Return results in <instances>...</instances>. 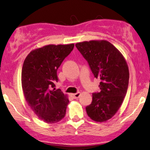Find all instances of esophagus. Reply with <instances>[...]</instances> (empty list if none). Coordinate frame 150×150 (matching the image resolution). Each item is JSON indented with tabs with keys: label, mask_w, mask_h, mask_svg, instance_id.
<instances>
[{
	"label": "esophagus",
	"mask_w": 150,
	"mask_h": 150,
	"mask_svg": "<svg viewBox=\"0 0 150 150\" xmlns=\"http://www.w3.org/2000/svg\"><path fill=\"white\" fill-rule=\"evenodd\" d=\"M80 95H81V93L80 92H77V93H75V94H73L72 96H73V98H75V99H76V98H78L79 97Z\"/></svg>",
	"instance_id": "obj_1"
}]
</instances>
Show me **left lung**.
<instances>
[{
  "mask_svg": "<svg viewBox=\"0 0 150 150\" xmlns=\"http://www.w3.org/2000/svg\"><path fill=\"white\" fill-rule=\"evenodd\" d=\"M76 47L88 62L95 78L100 79V92L93 93V100L86 106L88 116L103 122L115 115L126 95L129 71L121 53L105 40L83 42Z\"/></svg>",
  "mask_w": 150,
  "mask_h": 150,
  "instance_id": "1",
  "label": "left lung"
}]
</instances>
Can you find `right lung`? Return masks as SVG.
<instances>
[{
  "label": "right lung",
  "mask_w": 150,
  "mask_h": 150,
  "mask_svg": "<svg viewBox=\"0 0 150 150\" xmlns=\"http://www.w3.org/2000/svg\"><path fill=\"white\" fill-rule=\"evenodd\" d=\"M74 44L48 45L33 50L25 59L22 70V86L30 108L42 120L54 124L64 118L69 104L59 88L57 71Z\"/></svg>",
  "instance_id": "add662e5"
}]
</instances>
